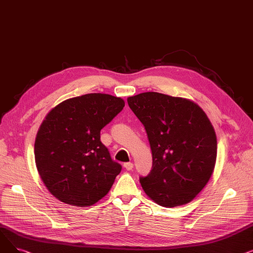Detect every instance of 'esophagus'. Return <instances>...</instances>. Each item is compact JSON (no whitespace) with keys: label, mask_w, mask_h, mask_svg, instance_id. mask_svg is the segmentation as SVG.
Listing matches in <instances>:
<instances>
[{"label":"esophagus","mask_w":253,"mask_h":253,"mask_svg":"<svg viewBox=\"0 0 253 253\" xmlns=\"http://www.w3.org/2000/svg\"><path fill=\"white\" fill-rule=\"evenodd\" d=\"M124 168L126 169V170H128V171H130V170H132L133 169V164H132L131 162H128V163H125L124 164Z\"/></svg>","instance_id":"esophagus-1"}]
</instances>
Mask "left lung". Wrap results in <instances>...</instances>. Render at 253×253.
I'll return each mask as SVG.
<instances>
[{
	"label": "left lung",
	"instance_id": "obj_1",
	"mask_svg": "<svg viewBox=\"0 0 253 253\" xmlns=\"http://www.w3.org/2000/svg\"><path fill=\"white\" fill-rule=\"evenodd\" d=\"M127 101L152 150V170L139 178L144 193L163 207L191 202L209 181L216 161V135L207 115L189 99L158 92Z\"/></svg>",
	"mask_w": 253,
	"mask_h": 253
}]
</instances>
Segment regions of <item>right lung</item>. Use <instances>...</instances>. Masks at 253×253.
<instances>
[{
    "label": "right lung",
    "mask_w": 253,
    "mask_h": 253,
    "mask_svg": "<svg viewBox=\"0 0 253 253\" xmlns=\"http://www.w3.org/2000/svg\"><path fill=\"white\" fill-rule=\"evenodd\" d=\"M124 105L120 97L90 93L60 102L45 117L35 160L40 177L59 201L91 206L109 193L122 166L100 141V130Z\"/></svg>",
    "instance_id": "1"
}]
</instances>
